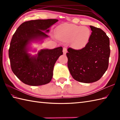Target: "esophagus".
<instances>
[{"label":"esophagus","instance_id":"esophagus-1","mask_svg":"<svg viewBox=\"0 0 120 120\" xmlns=\"http://www.w3.org/2000/svg\"><path fill=\"white\" fill-rule=\"evenodd\" d=\"M63 54H64V55H65L66 53H67V48H65V47L63 48Z\"/></svg>","mask_w":120,"mask_h":120}]
</instances>
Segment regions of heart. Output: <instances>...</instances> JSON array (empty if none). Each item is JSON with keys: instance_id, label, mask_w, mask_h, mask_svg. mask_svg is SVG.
<instances>
[{"instance_id": "heart-1", "label": "heart", "mask_w": 120, "mask_h": 120, "mask_svg": "<svg viewBox=\"0 0 120 120\" xmlns=\"http://www.w3.org/2000/svg\"><path fill=\"white\" fill-rule=\"evenodd\" d=\"M56 33L59 39L71 41L72 46L76 49L86 47L91 37V31L89 28L69 24L58 27Z\"/></svg>"}]
</instances>
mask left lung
<instances>
[{
    "label": "left lung",
    "instance_id": "left-lung-1",
    "mask_svg": "<svg viewBox=\"0 0 120 120\" xmlns=\"http://www.w3.org/2000/svg\"><path fill=\"white\" fill-rule=\"evenodd\" d=\"M92 30L90 41L82 49H68V67L76 81L92 83L100 79L108 67L110 41L100 28L90 26Z\"/></svg>",
    "mask_w": 120,
    "mask_h": 120
}]
</instances>
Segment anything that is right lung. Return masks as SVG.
I'll return each instance as SVG.
<instances>
[{
  "label": "right lung",
  "instance_id": "right-lung-1",
  "mask_svg": "<svg viewBox=\"0 0 120 120\" xmlns=\"http://www.w3.org/2000/svg\"><path fill=\"white\" fill-rule=\"evenodd\" d=\"M58 21L56 19H37L25 22L17 29L12 38L9 57L12 71L16 77L26 85L38 86L52 80L54 65L63 55V48L41 49L35 55L29 53L34 42L42 43L49 37L46 34L49 28Z\"/></svg>",
  "mask_w": 120,
  "mask_h": 120
}]
</instances>
